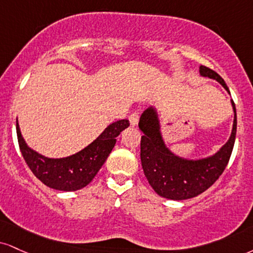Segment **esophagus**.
I'll return each instance as SVG.
<instances>
[{"mask_svg": "<svg viewBox=\"0 0 253 253\" xmlns=\"http://www.w3.org/2000/svg\"><path fill=\"white\" fill-rule=\"evenodd\" d=\"M139 118H140V114L139 112H134V113H132L129 115V123H130V126H136L139 123Z\"/></svg>", "mask_w": 253, "mask_h": 253, "instance_id": "esophagus-1", "label": "esophagus"}]
</instances>
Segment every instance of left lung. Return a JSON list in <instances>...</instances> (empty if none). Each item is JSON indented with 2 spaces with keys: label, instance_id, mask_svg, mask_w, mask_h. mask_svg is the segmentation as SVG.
<instances>
[{
  "label": "left lung",
  "instance_id": "obj_1",
  "mask_svg": "<svg viewBox=\"0 0 253 253\" xmlns=\"http://www.w3.org/2000/svg\"><path fill=\"white\" fill-rule=\"evenodd\" d=\"M203 77L214 79L229 92L223 78L213 69L200 66ZM233 128L229 141L214 156L202 160H185L174 156L164 144L159 120L153 108H148L140 117L139 128L144 135L140 142V158L144 173L153 190L159 196L172 200H184L197 197L217 181L224 172L232 153L237 132L236 106Z\"/></svg>",
  "mask_w": 253,
  "mask_h": 253
}]
</instances>
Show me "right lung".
<instances>
[{
  "label": "right lung",
  "instance_id": "add662e5",
  "mask_svg": "<svg viewBox=\"0 0 253 253\" xmlns=\"http://www.w3.org/2000/svg\"><path fill=\"white\" fill-rule=\"evenodd\" d=\"M129 126L124 119L111 124L96 140L74 156L50 159L36 153L27 146L16 120V133L23 159L39 180L59 191H77L87 186L105 164L113 150L117 136Z\"/></svg>",
  "mask_w": 253,
  "mask_h": 253
}]
</instances>
